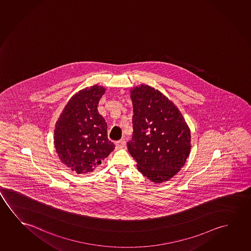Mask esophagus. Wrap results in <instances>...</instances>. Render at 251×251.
I'll list each match as a JSON object with an SVG mask.
<instances>
[{
    "instance_id": "esophagus-1",
    "label": "esophagus",
    "mask_w": 251,
    "mask_h": 251,
    "mask_svg": "<svg viewBox=\"0 0 251 251\" xmlns=\"http://www.w3.org/2000/svg\"><path fill=\"white\" fill-rule=\"evenodd\" d=\"M126 141H125V139H121L120 141H118L117 143H116V148L117 149H121V148H124L126 147Z\"/></svg>"
}]
</instances>
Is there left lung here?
I'll return each mask as SVG.
<instances>
[{
	"instance_id": "1",
	"label": "left lung",
	"mask_w": 251,
	"mask_h": 251,
	"mask_svg": "<svg viewBox=\"0 0 251 251\" xmlns=\"http://www.w3.org/2000/svg\"><path fill=\"white\" fill-rule=\"evenodd\" d=\"M133 133L128 151L142 175L154 183L172 179L191 151V132L181 112L159 90L140 84L130 91Z\"/></svg>"
}]
</instances>
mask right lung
I'll return each instance as SVG.
<instances>
[{
	"label": "right lung",
	"mask_w": 251,
	"mask_h": 251,
	"mask_svg": "<svg viewBox=\"0 0 251 251\" xmlns=\"http://www.w3.org/2000/svg\"><path fill=\"white\" fill-rule=\"evenodd\" d=\"M105 88L93 85L72 96L61 112L54 131V145L62 163L85 175L107 158L115 146L107 138V124L98 111Z\"/></svg>",
	"instance_id": "obj_1"
}]
</instances>
